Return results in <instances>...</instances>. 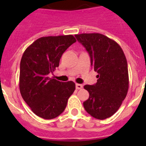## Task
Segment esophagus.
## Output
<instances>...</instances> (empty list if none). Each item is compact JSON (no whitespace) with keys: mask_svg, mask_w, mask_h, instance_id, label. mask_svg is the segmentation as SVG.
Instances as JSON below:
<instances>
[{"mask_svg":"<svg viewBox=\"0 0 146 146\" xmlns=\"http://www.w3.org/2000/svg\"><path fill=\"white\" fill-rule=\"evenodd\" d=\"M76 88L77 90H80V89L83 88V85L82 84H76Z\"/></svg>","mask_w":146,"mask_h":146,"instance_id":"1","label":"esophagus"}]
</instances>
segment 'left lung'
<instances>
[{
    "label": "left lung",
    "instance_id": "obj_1",
    "mask_svg": "<svg viewBox=\"0 0 146 146\" xmlns=\"http://www.w3.org/2000/svg\"><path fill=\"white\" fill-rule=\"evenodd\" d=\"M91 58V66L97 75V83L84 88L89 98L84 107L96 119H105L119 110L129 87L128 69L125 54L116 41L101 33L75 35Z\"/></svg>",
    "mask_w": 146,
    "mask_h": 146
}]
</instances>
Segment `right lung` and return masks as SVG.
<instances>
[{
	"instance_id": "add662e5",
	"label": "right lung",
	"mask_w": 146,
	"mask_h": 146,
	"mask_svg": "<svg viewBox=\"0 0 146 146\" xmlns=\"http://www.w3.org/2000/svg\"><path fill=\"white\" fill-rule=\"evenodd\" d=\"M76 40L73 35L43 36L24 51L20 62L19 90L22 97L36 116L54 119L63 112L75 91L73 81L49 78L59 66L65 51Z\"/></svg>"
}]
</instances>
